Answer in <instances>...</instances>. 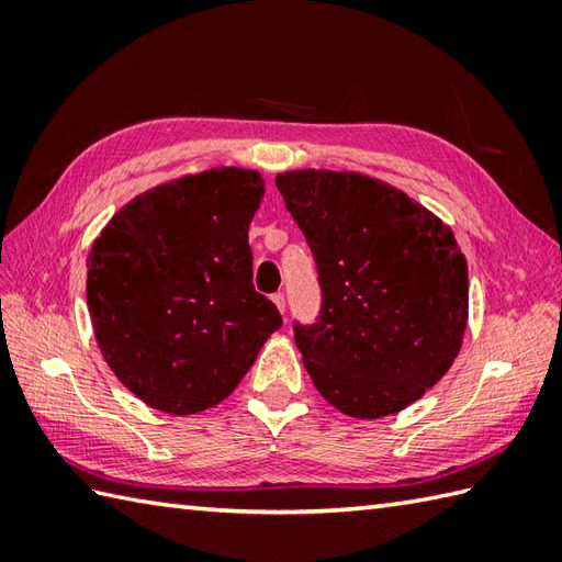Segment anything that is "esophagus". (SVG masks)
<instances>
[{"label":"esophagus","instance_id":"1","mask_svg":"<svg viewBox=\"0 0 562 562\" xmlns=\"http://www.w3.org/2000/svg\"><path fill=\"white\" fill-rule=\"evenodd\" d=\"M272 302H274V306H278L280 312L284 314V294H282V292H274V294H272Z\"/></svg>","mask_w":562,"mask_h":562}]
</instances>
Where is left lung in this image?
<instances>
[{
    "label": "left lung",
    "mask_w": 562,
    "mask_h": 562,
    "mask_svg": "<svg viewBox=\"0 0 562 562\" xmlns=\"http://www.w3.org/2000/svg\"><path fill=\"white\" fill-rule=\"evenodd\" d=\"M321 288L314 324L294 318L306 372L352 417L403 411L447 374L469 318V266L449 226L360 173L274 178Z\"/></svg>",
    "instance_id": "1"
}]
</instances>
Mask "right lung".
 Segmentation results:
<instances>
[{
  "instance_id": "add662e5",
  "label": "right lung",
  "mask_w": 562,
  "mask_h": 562,
  "mask_svg": "<svg viewBox=\"0 0 562 562\" xmlns=\"http://www.w3.org/2000/svg\"><path fill=\"white\" fill-rule=\"evenodd\" d=\"M262 178L210 169L137 195L89 254L99 348L137 398L193 415L224 401L282 326L254 288L248 224Z\"/></svg>"
}]
</instances>
